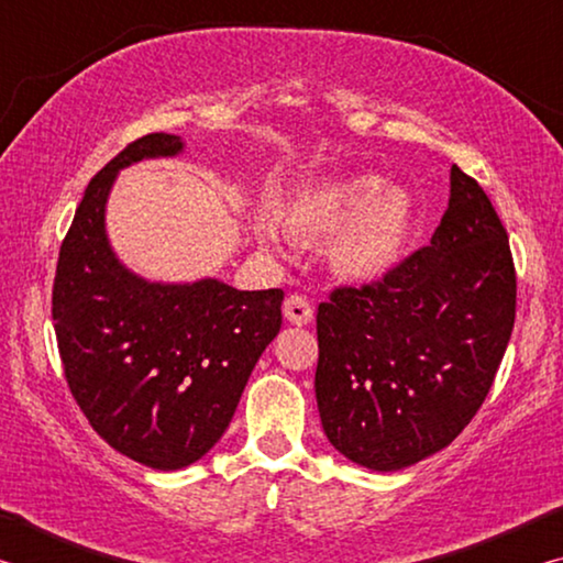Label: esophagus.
Wrapping results in <instances>:
<instances>
[{
  "instance_id": "34e87169",
  "label": "esophagus",
  "mask_w": 563,
  "mask_h": 563,
  "mask_svg": "<svg viewBox=\"0 0 563 563\" xmlns=\"http://www.w3.org/2000/svg\"><path fill=\"white\" fill-rule=\"evenodd\" d=\"M283 316L288 318V322H292V325L302 328L308 325V322H312L316 310H312V305L305 295H290V298L283 302Z\"/></svg>"
}]
</instances>
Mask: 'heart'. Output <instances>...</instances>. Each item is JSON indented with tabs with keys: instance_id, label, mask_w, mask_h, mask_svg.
I'll use <instances>...</instances> for the list:
<instances>
[{
	"instance_id": "1",
	"label": "heart",
	"mask_w": 563,
	"mask_h": 563,
	"mask_svg": "<svg viewBox=\"0 0 563 563\" xmlns=\"http://www.w3.org/2000/svg\"><path fill=\"white\" fill-rule=\"evenodd\" d=\"M278 218L295 241H328V263L338 278L377 285L407 258L417 203L405 186L385 184L379 174H350L295 188ZM255 238L271 253L283 255L288 247L271 218H258Z\"/></svg>"
}]
</instances>
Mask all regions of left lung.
Instances as JSON below:
<instances>
[{
  "mask_svg": "<svg viewBox=\"0 0 563 563\" xmlns=\"http://www.w3.org/2000/svg\"><path fill=\"white\" fill-rule=\"evenodd\" d=\"M517 312L509 238L456 166L432 241L377 285L318 308L316 397L330 444L373 472L427 460L472 422Z\"/></svg>",
  "mask_w": 563,
  "mask_h": 563,
  "instance_id": "left-lung-1",
  "label": "left lung"
}]
</instances>
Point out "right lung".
Listing matches in <instances>:
<instances>
[{"label": "right lung", "instance_id": "obj_1", "mask_svg": "<svg viewBox=\"0 0 563 563\" xmlns=\"http://www.w3.org/2000/svg\"><path fill=\"white\" fill-rule=\"evenodd\" d=\"M184 148L174 133H148L91 178L52 292L64 375L81 412L113 450L161 472L184 470L221 440L283 322L280 288L148 280L111 247L107 203L119 170Z\"/></svg>", "mask_w": 563, "mask_h": 563}]
</instances>
